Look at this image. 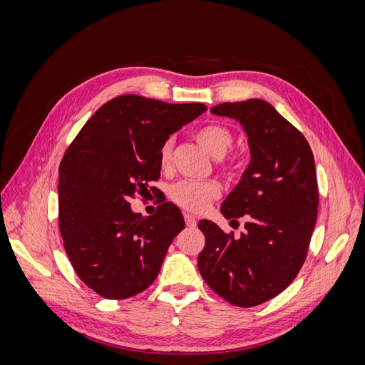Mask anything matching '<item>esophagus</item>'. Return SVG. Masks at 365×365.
<instances>
[{
  "mask_svg": "<svg viewBox=\"0 0 365 365\" xmlns=\"http://www.w3.org/2000/svg\"><path fill=\"white\" fill-rule=\"evenodd\" d=\"M184 219H185V225H187V227H190V228L196 227V217H195L193 215L185 213V215H184Z\"/></svg>",
  "mask_w": 365,
  "mask_h": 365,
  "instance_id": "34e87169",
  "label": "esophagus"
}]
</instances>
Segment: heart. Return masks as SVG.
Here are the masks:
<instances>
[{
	"label": "heart",
	"mask_w": 365,
	"mask_h": 365,
	"mask_svg": "<svg viewBox=\"0 0 365 365\" xmlns=\"http://www.w3.org/2000/svg\"><path fill=\"white\" fill-rule=\"evenodd\" d=\"M195 138L200 145L216 158L224 157L233 143L230 129L222 125H205L195 132ZM172 143L168 140L160 149V163L168 168L170 163ZM220 195V185L216 181H190L184 180L173 184L169 189V197L187 212H201L210 202Z\"/></svg>",
	"instance_id": "obj_1"
}]
</instances>
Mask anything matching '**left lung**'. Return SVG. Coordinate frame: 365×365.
Returning a JSON list of instances; mask_svg holds the SVG:
<instances>
[{
    "mask_svg": "<svg viewBox=\"0 0 365 365\" xmlns=\"http://www.w3.org/2000/svg\"><path fill=\"white\" fill-rule=\"evenodd\" d=\"M210 111L237 120L248 137L251 161L220 205L231 222L242 216L247 222L235 236L202 219L197 269L228 303L257 306L288 288L306 260L318 215L314 153L302 132L260 98Z\"/></svg>",
    "mask_w": 365,
    "mask_h": 365,
    "instance_id": "obj_1",
    "label": "left lung"
}]
</instances>
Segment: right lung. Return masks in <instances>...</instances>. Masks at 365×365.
Masks as SVG:
<instances>
[{"mask_svg":"<svg viewBox=\"0 0 365 365\" xmlns=\"http://www.w3.org/2000/svg\"><path fill=\"white\" fill-rule=\"evenodd\" d=\"M207 111L135 94L106 102L76 135L59 165V230L79 279L98 295L123 300L157 279L175 236L185 227L172 202L134 213L129 200L160 178V149ZM155 187H150V190Z\"/></svg>","mask_w":365,"mask_h":365,"instance_id":"1","label":"right lung"}]
</instances>
